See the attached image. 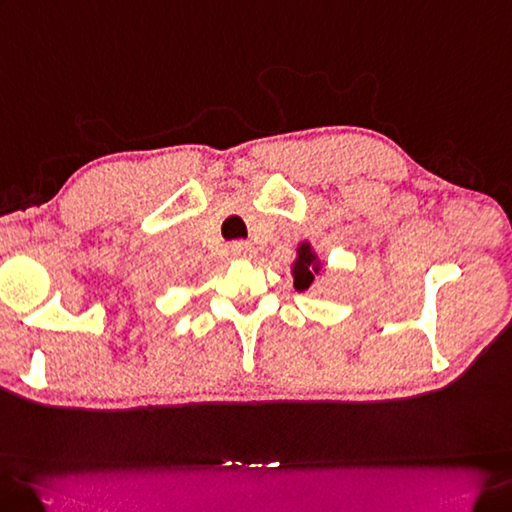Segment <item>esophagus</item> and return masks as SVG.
Segmentation results:
<instances>
[{
    "mask_svg": "<svg viewBox=\"0 0 512 512\" xmlns=\"http://www.w3.org/2000/svg\"><path fill=\"white\" fill-rule=\"evenodd\" d=\"M228 252H230V256L232 258H239V260H249V258H254V247L249 245V243H243V241H236V243H232L230 247H228Z\"/></svg>",
    "mask_w": 512,
    "mask_h": 512,
    "instance_id": "esophagus-1",
    "label": "esophagus"
}]
</instances>
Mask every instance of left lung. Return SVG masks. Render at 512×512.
<instances>
[{
	"label": "left lung",
	"instance_id": "1",
	"mask_svg": "<svg viewBox=\"0 0 512 512\" xmlns=\"http://www.w3.org/2000/svg\"><path fill=\"white\" fill-rule=\"evenodd\" d=\"M326 273V263L319 258L315 252V247L310 241H302L295 247V260L291 263V276H293V286L295 291L304 293L310 286L315 284L317 278H321Z\"/></svg>",
	"mask_w": 512,
	"mask_h": 512
}]
</instances>
